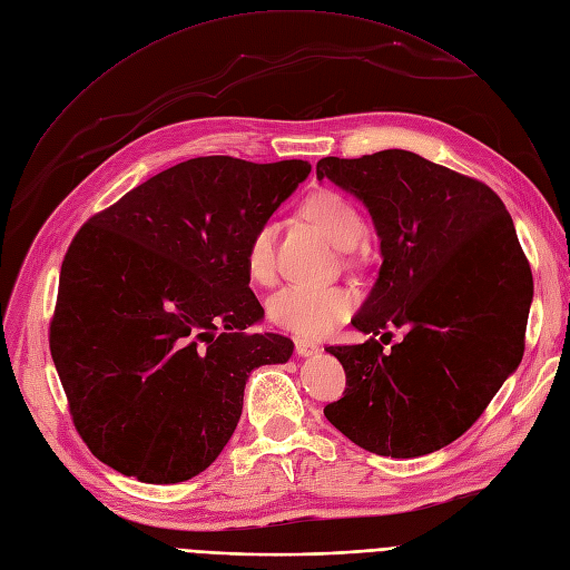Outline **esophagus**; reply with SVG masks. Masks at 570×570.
I'll return each mask as SVG.
<instances>
[{"label": "esophagus", "mask_w": 570, "mask_h": 570, "mask_svg": "<svg viewBox=\"0 0 570 570\" xmlns=\"http://www.w3.org/2000/svg\"><path fill=\"white\" fill-rule=\"evenodd\" d=\"M321 348L314 344V342H307V340H295V353L301 357H309V355H316Z\"/></svg>", "instance_id": "1"}]
</instances>
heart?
<instances>
[{"instance_id":"heart-1","label":"heart","mask_w":570,"mask_h":570,"mask_svg":"<svg viewBox=\"0 0 570 570\" xmlns=\"http://www.w3.org/2000/svg\"><path fill=\"white\" fill-rule=\"evenodd\" d=\"M297 215L342 249L353 247L363 233V217L357 207L335 189H318L309 194L297 205ZM245 269L249 279L261 286L275 282V228L269 224H258L252 230L245 247ZM353 309L355 295L351 288L307 284L282 288L267 305L269 318L307 340L325 337L335 331V325L348 318Z\"/></svg>"}]
</instances>
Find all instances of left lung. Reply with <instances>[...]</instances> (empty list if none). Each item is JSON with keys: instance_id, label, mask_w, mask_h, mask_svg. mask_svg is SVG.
<instances>
[{"instance_id": "left-lung-1", "label": "left lung", "mask_w": 570, "mask_h": 570, "mask_svg": "<svg viewBox=\"0 0 570 570\" xmlns=\"http://www.w3.org/2000/svg\"><path fill=\"white\" fill-rule=\"evenodd\" d=\"M316 177L367 205L383 258L351 321L372 337L325 348L346 387L323 413L370 453H434L481 417L522 361L533 279L513 219L481 179L406 149L325 157ZM393 326L405 340L383 352L373 335Z\"/></svg>"}]
</instances>
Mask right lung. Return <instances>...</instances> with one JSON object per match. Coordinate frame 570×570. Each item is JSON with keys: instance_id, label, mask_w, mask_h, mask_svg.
<instances>
[{"instance_id": "right-lung-1", "label": "right lung", "mask_w": 570, "mask_h": 570, "mask_svg": "<svg viewBox=\"0 0 570 570\" xmlns=\"http://www.w3.org/2000/svg\"><path fill=\"white\" fill-rule=\"evenodd\" d=\"M301 159L177 164L89 217L62 261L50 353L80 439L142 483L213 464L243 413L245 383L293 342L249 333L252 230L309 175Z\"/></svg>"}]
</instances>
